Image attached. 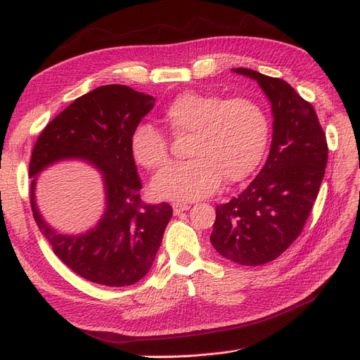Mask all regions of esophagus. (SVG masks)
Returning <instances> with one entry per match:
<instances>
[{"instance_id": "obj_1", "label": "esophagus", "mask_w": 360, "mask_h": 360, "mask_svg": "<svg viewBox=\"0 0 360 360\" xmlns=\"http://www.w3.org/2000/svg\"><path fill=\"white\" fill-rule=\"evenodd\" d=\"M189 204H186V202H174L172 204V210H174V213L176 214H179V213H181V212H186V210H189Z\"/></svg>"}]
</instances>
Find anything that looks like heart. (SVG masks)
I'll return each instance as SVG.
<instances>
[{
  "label": "heart",
  "instance_id": "heart-1",
  "mask_svg": "<svg viewBox=\"0 0 360 360\" xmlns=\"http://www.w3.org/2000/svg\"><path fill=\"white\" fill-rule=\"evenodd\" d=\"M174 136L191 135L186 162L162 169L151 183L159 198L195 201L209 197L221 180L236 183L258 167L267 146L269 124L261 106L246 99L184 91L163 111ZM138 165L156 169L169 158L167 135L150 124H138L130 136Z\"/></svg>",
  "mask_w": 360,
  "mask_h": 360
}]
</instances>
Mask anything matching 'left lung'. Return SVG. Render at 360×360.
<instances>
[{
	"mask_svg": "<svg viewBox=\"0 0 360 360\" xmlns=\"http://www.w3.org/2000/svg\"><path fill=\"white\" fill-rule=\"evenodd\" d=\"M258 82L271 105L274 136L263 169L230 202L216 207L210 242L242 266L278 258L296 240L317 200L328 143L314 106L284 79L237 68Z\"/></svg>",
	"mask_w": 360,
	"mask_h": 360,
	"instance_id": "obj_1",
	"label": "left lung"
}]
</instances>
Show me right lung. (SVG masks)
Returning <instances> with one entry per match:
<instances>
[{"instance_id":"add662e5","label":"right lung","mask_w":360,"mask_h":360,"mask_svg":"<svg viewBox=\"0 0 360 360\" xmlns=\"http://www.w3.org/2000/svg\"><path fill=\"white\" fill-rule=\"evenodd\" d=\"M155 97L126 85H102L78 97L43 129L30 160L31 210L41 234L64 264L96 284L126 287L143 279L156 258L172 216L167 202L144 204L130 151L134 129ZM84 160L103 174L105 212L89 232L64 235L39 214L37 176L61 160Z\"/></svg>"}]
</instances>
